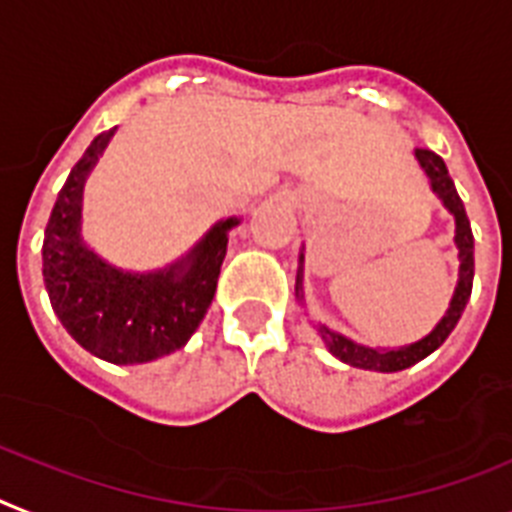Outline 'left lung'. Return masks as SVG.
<instances>
[{
    "instance_id": "8db88e82",
    "label": "left lung",
    "mask_w": 512,
    "mask_h": 512,
    "mask_svg": "<svg viewBox=\"0 0 512 512\" xmlns=\"http://www.w3.org/2000/svg\"><path fill=\"white\" fill-rule=\"evenodd\" d=\"M416 161L422 166V171L427 174L429 187L442 200V205L448 208L450 216L455 218V247H458V286H455V294L450 299V307L445 312L440 322L435 325V330L424 336L422 341L409 343V346H401V349H369L362 343H354L351 338L341 336L336 330L320 325V336L325 341V346L330 349V354L338 356L341 362L351 364V367L359 369H375V372H401V369L411 367V364L427 359L432 351H437L445 343V338L453 333V328L461 320L463 309L468 304V296H471V286H474V234H471V223H468L466 208H463V200L455 192V184L448 174V166L437 153L427 148L414 150ZM299 263H304V252L299 255ZM296 296L304 299L302 294V268H299V276H296Z\"/></svg>"
}]
</instances>
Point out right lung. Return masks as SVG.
<instances>
[{"label": "right lung", "mask_w": 512, "mask_h": 512, "mask_svg": "<svg viewBox=\"0 0 512 512\" xmlns=\"http://www.w3.org/2000/svg\"><path fill=\"white\" fill-rule=\"evenodd\" d=\"M114 130L101 132L72 166L44 231V283L51 307L85 351L111 364H143L182 349L203 322L239 218L218 221L174 265L130 273L83 242V187Z\"/></svg>", "instance_id": "1"}]
</instances>
